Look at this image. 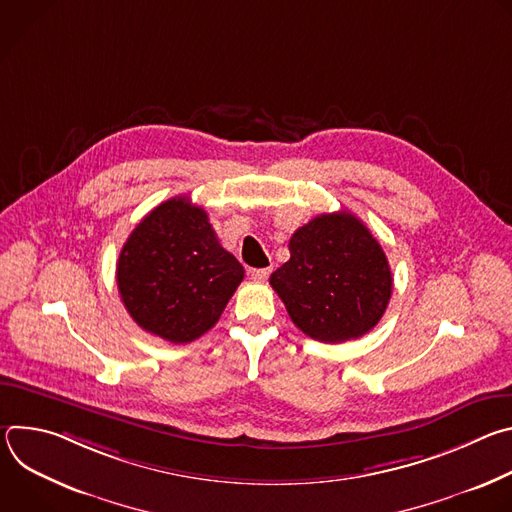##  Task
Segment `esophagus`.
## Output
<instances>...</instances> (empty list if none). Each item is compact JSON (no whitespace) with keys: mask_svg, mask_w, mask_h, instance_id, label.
<instances>
[{"mask_svg":"<svg viewBox=\"0 0 512 512\" xmlns=\"http://www.w3.org/2000/svg\"><path fill=\"white\" fill-rule=\"evenodd\" d=\"M271 269L269 267H261V269H251V279L255 281H265L269 277Z\"/></svg>","mask_w":512,"mask_h":512,"instance_id":"1","label":"esophagus"}]
</instances>
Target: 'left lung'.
Here are the masks:
<instances>
[{
	"label": "left lung",
	"mask_w": 512,
	"mask_h": 512,
	"mask_svg": "<svg viewBox=\"0 0 512 512\" xmlns=\"http://www.w3.org/2000/svg\"><path fill=\"white\" fill-rule=\"evenodd\" d=\"M304 334L326 344L360 338L383 318L393 294L387 255L346 210L320 214L289 239V261L269 277Z\"/></svg>",
	"instance_id": "obj_1"
}]
</instances>
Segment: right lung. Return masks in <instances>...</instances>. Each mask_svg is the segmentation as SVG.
I'll use <instances>...</instances> for the list:
<instances>
[{
    "mask_svg": "<svg viewBox=\"0 0 512 512\" xmlns=\"http://www.w3.org/2000/svg\"><path fill=\"white\" fill-rule=\"evenodd\" d=\"M245 277L204 208L176 196L141 218L117 261V287L139 328L172 344L208 332Z\"/></svg>",
    "mask_w": 512,
    "mask_h": 512,
    "instance_id": "add662e5",
    "label": "right lung"
}]
</instances>
